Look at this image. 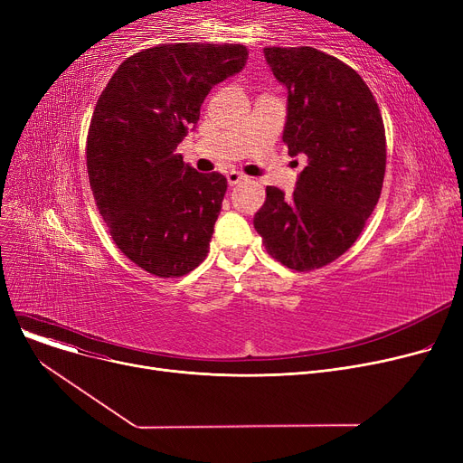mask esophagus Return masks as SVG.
Here are the masks:
<instances>
[{
    "instance_id": "1",
    "label": "esophagus",
    "mask_w": 463,
    "mask_h": 463,
    "mask_svg": "<svg viewBox=\"0 0 463 463\" xmlns=\"http://www.w3.org/2000/svg\"><path fill=\"white\" fill-rule=\"evenodd\" d=\"M241 180H246V176L241 175V173H238V170H231V173H227V182H229V185H236V184H240Z\"/></svg>"
}]
</instances>
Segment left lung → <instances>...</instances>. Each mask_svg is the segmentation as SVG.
<instances>
[{"label":"left lung","instance_id":"8db88e82","mask_svg":"<svg viewBox=\"0 0 463 463\" xmlns=\"http://www.w3.org/2000/svg\"><path fill=\"white\" fill-rule=\"evenodd\" d=\"M287 88L283 142L307 165L295 193L266 187L253 225L290 270L323 269L360 236L381 197L386 138L377 101L354 69L311 46L264 48Z\"/></svg>","mask_w":463,"mask_h":463}]
</instances>
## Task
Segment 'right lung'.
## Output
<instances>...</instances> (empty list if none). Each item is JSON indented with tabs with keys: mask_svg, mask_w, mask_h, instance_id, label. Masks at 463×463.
I'll list each match as a JSON object with an SVG mask.
<instances>
[{
	"mask_svg": "<svg viewBox=\"0 0 463 463\" xmlns=\"http://www.w3.org/2000/svg\"><path fill=\"white\" fill-rule=\"evenodd\" d=\"M244 44L175 43L121 63L86 144L93 197L114 244L148 274L180 278L206 259L227 178L176 154L212 86L244 69Z\"/></svg>",
	"mask_w": 463,
	"mask_h": 463,
	"instance_id": "obj_1",
	"label": "right lung"
}]
</instances>
